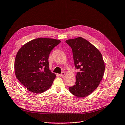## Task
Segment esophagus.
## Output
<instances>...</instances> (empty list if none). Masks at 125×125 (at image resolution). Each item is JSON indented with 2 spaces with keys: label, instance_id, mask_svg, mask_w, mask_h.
<instances>
[{
  "label": "esophagus",
  "instance_id": "obj_1",
  "mask_svg": "<svg viewBox=\"0 0 125 125\" xmlns=\"http://www.w3.org/2000/svg\"><path fill=\"white\" fill-rule=\"evenodd\" d=\"M65 73L64 72H62L61 74H59V75L60 76V77H63V76H64L65 75Z\"/></svg>",
  "mask_w": 125,
  "mask_h": 125
}]
</instances>
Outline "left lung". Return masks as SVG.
Instances as JSON below:
<instances>
[{
	"instance_id": "1",
	"label": "left lung",
	"mask_w": 125,
	"mask_h": 125,
	"mask_svg": "<svg viewBox=\"0 0 125 125\" xmlns=\"http://www.w3.org/2000/svg\"><path fill=\"white\" fill-rule=\"evenodd\" d=\"M66 43L71 47L74 66L80 71L75 75V84L69 87L73 95L84 97L97 88L105 71V63L101 52L82 37L68 39Z\"/></svg>"
}]
</instances>
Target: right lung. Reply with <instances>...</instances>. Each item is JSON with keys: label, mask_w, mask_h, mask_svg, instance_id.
I'll return each mask as SVG.
<instances>
[{"label": "right lung", "mask_w": 125, "mask_h": 125, "mask_svg": "<svg viewBox=\"0 0 125 125\" xmlns=\"http://www.w3.org/2000/svg\"><path fill=\"white\" fill-rule=\"evenodd\" d=\"M61 41L40 38L25 43L17 52L15 73L19 82L31 93L40 94L49 89L56 74L49 69L48 57Z\"/></svg>", "instance_id": "1"}]
</instances>
